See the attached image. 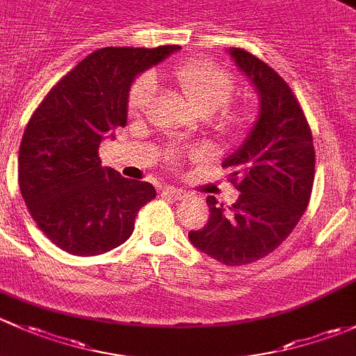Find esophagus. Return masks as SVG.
<instances>
[{"label": "esophagus", "instance_id": "esophagus-1", "mask_svg": "<svg viewBox=\"0 0 356 356\" xmlns=\"http://www.w3.org/2000/svg\"><path fill=\"white\" fill-rule=\"evenodd\" d=\"M163 195L170 197V199L173 200H181L186 197V192H183V190L179 188H175V186H166V188H163Z\"/></svg>", "mask_w": 356, "mask_h": 356}]
</instances>
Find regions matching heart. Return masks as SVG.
Listing matches in <instances>:
<instances>
[{
    "mask_svg": "<svg viewBox=\"0 0 356 356\" xmlns=\"http://www.w3.org/2000/svg\"><path fill=\"white\" fill-rule=\"evenodd\" d=\"M171 75L197 113L202 116H212L221 111L219 123L226 130H238L247 124L250 118L248 109L229 106L236 90V80L228 70L219 67L214 61L190 60L175 67ZM154 94H156L154 76L147 73L137 76L128 89V115L135 118L145 115ZM171 157L177 159L178 152H171Z\"/></svg>",
    "mask_w": 356,
    "mask_h": 356,
    "instance_id": "b5f03b06",
    "label": "heart"
}]
</instances>
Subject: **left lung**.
<instances>
[{"mask_svg":"<svg viewBox=\"0 0 356 356\" xmlns=\"http://www.w3.org/2000/svg\"><path fill=\"white\" fill-rule=\"evenodd\" d=\"M229 53L257 89L260 115L222 163L240 197L229 207L207 197V225L188 238L209 257L236 267L269 255L298 225L312 195L315 151L305 113L283 76L248 51Z\"/></svg>","mask_w":356,"mask_h":356,"instance_id":"obj_1","label":"left lung"}]
</instances>
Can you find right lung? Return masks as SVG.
Wrapping results in <instances>:
<instances>
[{
  "label": "right lung",
  "mask_w": 356,
  "mask_h": 356,
  "mask_svg": "<svg viewBox=\"0 0 356 356\" xmlns=\"http://www.w3.org/2000/svg\"><path fill=\"white\" fill-rule=\"evenodd\" d=\"M177 46L102 47L83 58L29 120L18 152V185L38 228L61 250L101 255L130 238L135 218L156 197L147 181L102 166L99 144L127 123L135 76Z\"/></svg>",
  "instance_id": "add662e5"
}]
</instances>
